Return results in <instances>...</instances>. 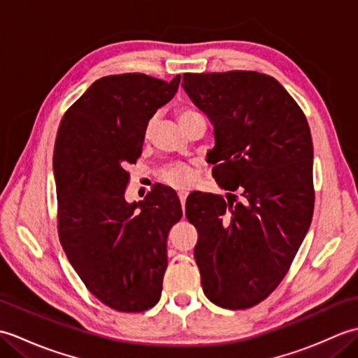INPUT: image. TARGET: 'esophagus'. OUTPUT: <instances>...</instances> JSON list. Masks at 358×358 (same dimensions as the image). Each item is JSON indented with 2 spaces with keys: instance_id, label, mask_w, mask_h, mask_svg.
Here are the masks:
<instances>
[{
  "instance_id": "esophagus-1",
  "label": "esophagus",
  "mask_w": 358,
  "mask_h": 358,
  "mask_svg": "<svg viewBox=\"0 0 358 358\" xmlns=\"http://www.w3.org/2000/svg\"><path fill=\"white\" fill-rule=\"evenodd\" d=\"M186 196H187V192H185V191H180L178 192V199H180L181 208H183V210H185V204H186Z\"/></svg>"
}]
</instances>
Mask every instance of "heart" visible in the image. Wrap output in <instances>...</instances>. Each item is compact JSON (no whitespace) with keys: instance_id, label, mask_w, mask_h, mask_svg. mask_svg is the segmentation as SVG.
Wrapping results in <instances>:
<instances>
[{"instance_id":"b5f03b06","label":"heart","mask_w":358,"mask_h":358,"mask_svg":"<svg viewBox=\"0 0 358 358\" xmlns=\"http://www.w3.org/2000/svg\"><path fill=\"white\" fill-rule=\"evenodd\" d=\"M196 115V112L192 109H180L178 110V118L180 123L189 120L191 117ZM152 127H154V120H150L146 126V136L150 134ZM159 180L163 181L164 185L172 186L175 189H187L194 185L195 181V172L189 164L178 163L166 167L162 172H159Z\"/></svg>"}]
</instances>
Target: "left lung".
Segmentation results:
<instances>
[{"mask_svg": "<svg viewBox=\"0 0 358 358\" xmlns=\"http://www.w3.org/2000/svg\"><path fill=\"white\" fill-rule=\"evenodd\" d=\"M186 94L214 124L212 177L227 199L186 201L204 295L248 309L285 278L314 214V146L308 120L266 73H183Z\"/></svg>", "mask_w": 358, "mask_h": 358, "instance_id": "left-lung-1", "label": "left lung"}]
</instances>
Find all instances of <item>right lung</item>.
<instances>
[{
    "mask_svg": "<svg viewBox=\"0 0 358 358\" xmlns=\"http://www.w3.org/2000/svg\"><path fill=\"white\" fill-rule=\"evenodd\" d=\"M172 81L146 73L96 80L59 123L53 173L58 237L87 291L120 313L155 306L167 268V235L183 215L173 189L157 186L144 200H124L129 164L144 134L177 92Z\"/></svg>",
    "mask_w": 358,
    "mask_h": 358,
    "instance_id": "add662e5",
    "label": "right lung"
}]
</instances>
